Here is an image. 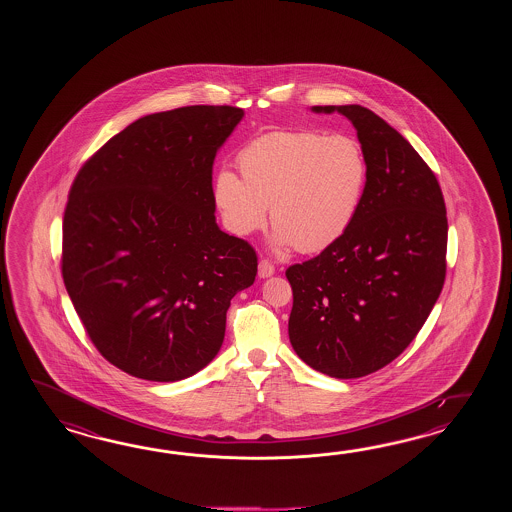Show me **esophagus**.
<instances>
[{
	"instance_id": "34e87169",
	"label": "esophagus",
	"mask_w": 512,
	"mask_h": 512,
	"mask_svg": "<svg viewBox=\"0 0 512 512\" xmlns=\"http://www.w3.org/2000/svg\"><path fill=\"white\" fill-rule=\"evenodd\" d=\"M274 274V265H272L269 260H260V265H258V276L260 278H269Z\"/></svg>"
}]
</instances>
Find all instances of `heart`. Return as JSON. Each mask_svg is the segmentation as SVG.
Wrapping results in <instances>:
<instances>
[{
	"instance_id": "obj_1",
	"label": "heart",
	"mask_w": 512,
	"mask_h": 512,
	"mask_svg": "<svg viewBox=\"0 0 512 512\" xmlns=\"http://www.w3.org/2000/svg\"><path fill=\"white\" fill-rule=\"evenodd\" d=\"M240 175L221 170L212 196L234 236L260 230L271 208L276 249L324 251L359 214L370 166L349 135L278 130L260 135L238 153Z\"/></svg>"
}]
</instances>
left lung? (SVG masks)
<instances>
[{"label":"left lung","instance_id":"obj_1","mask_svg":"<svg viewBox=\"0 0 512 512\" xmlns=\"http://www.w3.org/2000/svg\"><path fill=\"white\" fill-rule=\"evenodd\" d=\"M351 120L370 175L348 232L294 263L289 338L307 366L335 379L381 370L410 346L446 274L445 199L412 144L368 108L315 106Z\"/></svg>","mask_w":512,"mask_h":512}]
</instances>
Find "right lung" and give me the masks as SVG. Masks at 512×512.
<instances>
[{
  "label": "right lung",
  "instance_id": "add662e5",
  "mask_svg": "<svg viewBox=\"0 0 512 512\" xmlns=\"http://www.w3.org/2000/svg\"><path fill=\"white\" fill-rule=\"evenodd\" d=\"M243 109L186 106L135 120L80 168L62 276L87 337L137 379L174 382L218 355L256 251L216 223L212 164Z\"/></svg>",
  "mask_w": 512,
  "mask_h": 512
}]
</instances>
